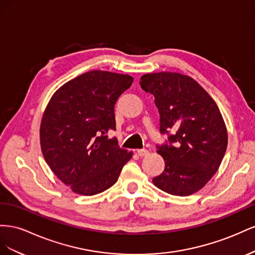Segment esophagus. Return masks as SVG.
<instances>
[{"label": "esophagus", "mask_w": 255, "mask_h": 255, "mask_svg": "<svg viewBox=\"0 0 255 255\" xmlns=\"http://www.w3.org/2000/svg\"><path fill=\"white\" fill-rule=\"evenodd\" d=\"M149 154V151L147 149L145 148H142V149H137V155H139L140 157H144V156H147Z\"/></svg>", "instance_id": "1"}]
</instances>
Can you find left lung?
<instances>
[{"instance_id": "obj_1", "label": "left lung", "mask_w": 255, "mask_h": 255, "mask_svg": "<svg viewBox=\"0 0 255 255\" xmlns=\"http://www.w3.org/2000/svg\"><path fill=\"white\" fill-rule=\"evenodd\" d=\"M140 85L154 95L160 132L169 134V142L157 145L165 166L152 183L173 195L199 191L219 169L228 146L219 108L195 80L177 72L146 74Z\"/></svg>"}]
</instances>
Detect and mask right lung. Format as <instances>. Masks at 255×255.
Segmentation results:
<instances>
[{"instance_id":"obj_1","label":"right lung","mask_w":255,"mask_h":255,"mask_svg":"<svg viewBox=\"0 0 255 255\" xmlns=\"http://www.w3.org/2000/svg\"><path fill=\"white\" fill-rule=\"evenodd\" d=\"M133 78L92 70L62 85L42 115L43 158L60 180L75 193L94 195L113 186L131 151L107 133L116 130L114 106Z\"/></svg>"}]
</instances>
